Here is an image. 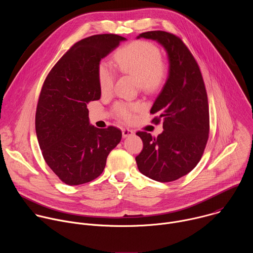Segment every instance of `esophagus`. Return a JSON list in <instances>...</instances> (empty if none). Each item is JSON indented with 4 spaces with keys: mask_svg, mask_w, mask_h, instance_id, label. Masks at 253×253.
Listing matches in <instances>:
<instances>
[{
    "mask_svg": "<svg viewBox=\"0 0 253 253\" xmlns=\"http://www.w3.org/2000/svg\"><path fill=\"white\" fill-rule=\"evenodd\" d=\"M133 134H134V131L131 130V129H128V128L122 129V135H123L124 138L129 137V136H131V135H133Z\"/></svg>",
    "mask_w": 253,
    "mask_h": 253,
    "instance_id": "esophagus-1",
    "label": "esophagus"
}]
</instances>
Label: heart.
<instances>
[{
  "mask_svg": "<svg viewBox=\"0 0 253 253\" xmlns=\"http://www.w3.org/2000/svg\"><path fill=\"white\" fill-rule=\"evenodd\" d=\"M114 61L123 73L135 77L140 87L144 90L154 91L166 79V66L161 61L159 48L153 43L147 41L130 43L115 53ZM114 77L112 67L106 62H101L98 68V80L103 93L109 92L112 89ZM140 108V104L117 103L114 106V111L121 120L129 122L133 118V113Z\"/></svg>",
  "mask_w": 253,
  "mask_h": 253,
  "instance_id": "b5f03b06",
  "label": "heart"
}]
</instances>
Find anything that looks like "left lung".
<instances>
[{
	"label": "left lung",
	"mask_w": 253,
	"mask_h": 253,
	"mask_svg": "<svg viewBox=\"0 0 253 253\" xmlns=\"http://www.w3.org/2000/svg\"><path fill=\"white\" fill-rule=\"evenodd\" d=\"M158 42L166 51L169 72L166 83L150 113L152 122L163 119V132L156 138L136 134L143 149L135 158L139 171L159 182H171L188 174L200 161L209 134V109L205 85L194 57L177 36L164 31L140 34Z\"/></svg>",
	"instance_id": "left-lung-1"
}]
</instances>
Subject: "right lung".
<instances>
[{"label":"right lung","instance_id":"obj_1","mask_svg":"<svg viewBox=\"0 0 253 253\" xmlns=\"http://www.w3.org/2000/svg\"><path fill=\"white\" fill-rule=\"evenodd\" d=\"M125 40L119 35L102 34L77 42L53 67L42 87L36 133L46 163L68 185L97 178L121 141L118 128L99 129L90 124L87 104L101 97V59Z\"/></svg>","mask_w":253,"mask_h":253}]
</instances>
